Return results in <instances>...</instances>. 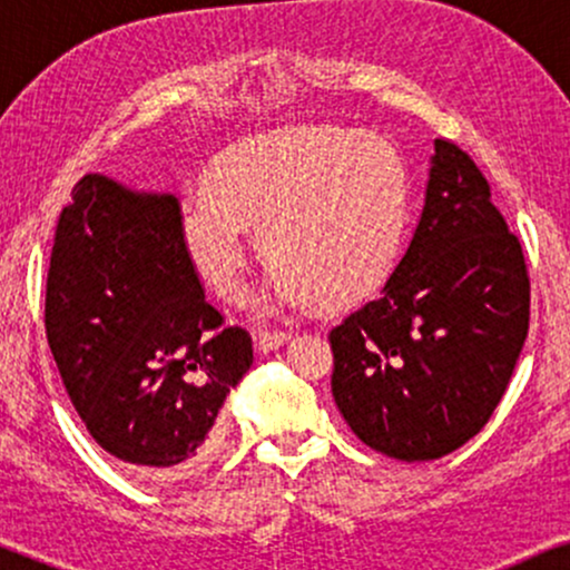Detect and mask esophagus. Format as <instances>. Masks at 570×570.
Masks as SVG:
<instances>
[{"label":"esophagus","mask_w":570,"mask_h":570,"mask_svg":"<svg viewBox=\"0 0 570 570\" xmlns=\"http://www.w3.org/2000/svg\"><path fill=\"white\" fill-rule=\"evenodd\" d=\"M289 340V332H281V330H263L257 335V348L267 353V351H276L278 345H284Z\"/></svg>","instance_id":"obj_1"}]
</instances>
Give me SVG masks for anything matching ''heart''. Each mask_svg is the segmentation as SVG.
Listing matches in <instances>:
<instances>
[{
    "label": "heart",
    "instance_id": "1",
    "mask_svg": "<svg viewBox=\"0 0 570 570\" xmlns=\"http://www.w3.org/2000/svg\"><path fill=\"white\" fill-rule=\"evenodd\" d=\"M407 166L389 139L335 126L235 144L208 189L181 200V235L200 276L227 303L248 294L252 238L273 267L278 305H345L394 265L407 217Z\"/></svg>",
    "mask_w": 570,
    "mask_h": 570
}]
</instances>
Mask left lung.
<instances>
[{
  "mask_svg": "<svg viewBox=\"0 0 570 570\" xmlns=\"http://www.w3.org/2000/svg\"><path fill=\"white\" fill-rule=\"evenodd\" d=\"M531 322V278L476 163L434 141L426 206L383 292L330 332L332 396L353 434L434 461L480 434Z\"/></svg>",
  "mask_w": 570,
  "mask_h": 570,
  "instance_id": "1",
  "label": "left lung"
}]
</instances>
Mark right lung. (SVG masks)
Masks as SVG:
<instances>
[{"instance_id": "obj_1", "label": "right lung", "mask_w": 570, "mask_h": 570, "mask_svg": "<svg viewBox=\"0 0 570 570\" xmlns=\"http://www.w3.org/2000/svg\"><path fill=\"white\" fill-rule=\"evenodd\" d=\"M45 332L90 436L141 476L181 480L212 453L214 423L252 367V335L206 299L174 195L101 174L58 217Z\"/></svg>"}]
</instances>
